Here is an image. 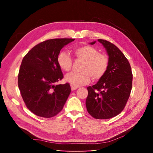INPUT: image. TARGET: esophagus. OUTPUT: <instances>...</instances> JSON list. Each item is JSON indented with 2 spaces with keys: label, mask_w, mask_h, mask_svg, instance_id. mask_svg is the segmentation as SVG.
Segmentation results:
<instances>
[{
  "label": "esophagus",
  "mask_w": 153,
  "mask_h": 153,
  "mask_svg": "<svg viewBox=\"0 0 153 153\" xmlns=\"http://www.w3.org/2000/svg\"><path fill=\"white\" fill-rule=\"evenodd\" d=\"M71 90H72V91H74V90H75V89H78V86H75V85H71Z\"/></svg>",
  "instance_id": "34e87169"
}]
</instances>
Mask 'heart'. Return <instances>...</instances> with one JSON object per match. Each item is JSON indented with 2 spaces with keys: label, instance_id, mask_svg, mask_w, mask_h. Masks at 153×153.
<instances>
[{
  "label": "heart",
  "instance_id": "1",
  "mask_svg": "<svg viewBox=\"0 0 153 153\" xmlns=\"http://www.w3.org/2000/svg\"><path fill=\"white\" fill-rule=\"evenodd\" d=\"M73 52L76 60L83 61L80 73H73L66 77L67 82L73 85L78 86L88 84L91 77L94 80L102 78L107 72L109 66L108 57L90 45L75 47ZM59 66L66 72L71 71L72 58L64 52H60L57 58Z\"/></svg>",
  "mask_w": 153,
  "mask_h": 153
}]
</instances>
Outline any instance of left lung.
I'll return each instance as SVG.
<instances>
[{"label": "left lung", "mask_w": 153, "mask_h": 153, "mask_svg": "<svg viewBox=\"0 0 153 153\" xmlns=\"http://www.w3.org/2000/svg\"><path fill=\"white\" fill-rule=\"evenodd\" d=\"M98 40L107 51L109 66L105 76L96 84L87 88L85 105L92 117L107 119L116 116L124 110L131 93L133 74L128 59L116 46L106 40Z\"/></svg>", "instance_id": "1"}]
</instances>
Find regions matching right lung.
I'll list each match as a JSON object with an SVG mask.
<instances>
[{"mask_svg":"<svg viewBox=\"0 0 153 153\" xmlns=\"http://www.w3.org/2000/svg\"><path fill=\"white\" fill-rule=\"evenodd\" d=\"M75 40L57 38L36 45L23 59L18 75L21 96L35 115L51 118L62 110L71 92L69 83L55 85L64 78L57 58L64 46Z\"/></svg>","mask_w":153,"mask_h":153,"instance_id":"obj_1","label":"right lung"}]
</instances>
